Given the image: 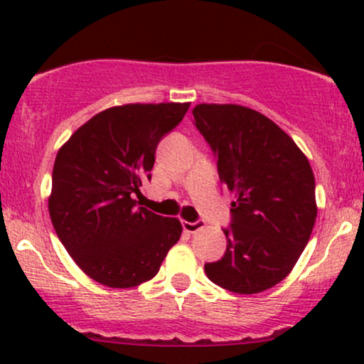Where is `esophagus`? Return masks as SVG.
<instances>
[{"mask_svg":"<svg viewBox=\"0 0 364 364\" xmlns=\"http://www.w3.org/2000/svg\"><path fill=\"white\" fill-rule=\"evenodd\" d=\"M204 227V222H200V220H197V222H183V229H185V232H197V230H200Z\"/></svg>","mask_w":364,"mask_h":364,"instance_id":"34e87169","label":"esophagus"}]
</instances>
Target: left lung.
Instances as JSON below:
<instances>
[{
  "instance_id": "obj_1",
  "label": "left lung",
  "mask_w": 364,
  "mask_h": 364,
  "mask_svg": "<svg viewBox=\"0 0 364 364\" xmlns=\"http://www.w3.org/2000/svg\"><path fill=\"white\" fill-rule=\"evenodd\" d=\"M193 124L234 193L227 250L204 264L213 284L257 294L280 284L306 247L317 218L315 178L296 142L264 114L241 105L200 104Z\"/></svg>"
}]
</instances>
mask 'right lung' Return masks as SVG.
Here are the masks:
<instances>
[{"label": "right lung", "mask_w": 364, "mask_h": 364, "mask_svg": "<svg viewBox=\"0 0 364 364\" xmlns=\"http://www.w3.org/2000/svg\"><path fill=\"white\" fill-rule=\"evenodd\" d=\"M190 104H128L98 112L58 151L49 215L77 266L98 284L128 289L159 273L181 237L178 218L137 208L156 146Z\"/></svg>", "instance_id": "1"}]
</instances>
